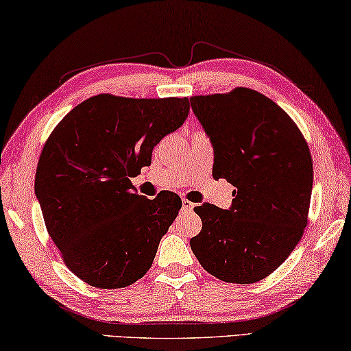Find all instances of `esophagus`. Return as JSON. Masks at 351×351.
I'll return each instance as SVG.
<instances>
[{
    "instance_id": "esophagus-1",
    "label": "esophagus",
    "mask_w": 351,
    "mask_h": 351,
    "mask_svg": "<svg viewBox=\"0 0 351 351\" xmlns=\"http://www.w3.org/2000/svg\"><path fill=\"white\" fill-rule=\"evenodd\" d=\"M195 208V204H193L192 202H189V199H186V198H182V213H191V210Z\"/></svg>"
}]
</instances>
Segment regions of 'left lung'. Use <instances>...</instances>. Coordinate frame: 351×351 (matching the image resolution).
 I'll use <instances>...</instances> for the list:
<instances>
[{
	"mask_svg": "<svg viewBox=\"0 0 351 351\" xmlns=\"http://www.w3.org/2000/svg\"><path fill=\"white\" fill-rule=\"evenodd\" d=\"M214 148L215 180L234 186L230 209L197 206L203 221L191 239L198 263L226 282L264 280L292 253L308 225L313 159L291 117L252 88L192 97Z\"/></svg>",
	"mask_w": 351,
	"mask_h": 351,
	"instance_id": "obj_1",
	"label": "left lung"
}]
</instances>
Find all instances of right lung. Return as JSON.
Returning <instances> with one entry per match:
<instances>
[{"mask_svg":"<svg viewBox=\"0 0 351 351\" xmlns=\"http://www.w3.org/2000/svg\"><path fill=\"white\" fill-rule=\"evenodd\" d=\"M189 110L187 98L101 93L71 109L48 137L36 197L48 234L82 281L126 287L152 267L182 203L173 192L137 195L130 178L152 164L153 148Z\"/></svg>","mask_w":351,"mask_h":351,"instance_id":"add662e5","label":"right lung"}]
</instances>
